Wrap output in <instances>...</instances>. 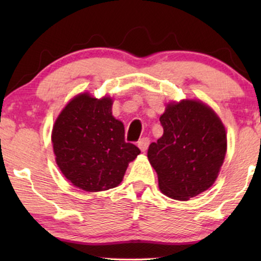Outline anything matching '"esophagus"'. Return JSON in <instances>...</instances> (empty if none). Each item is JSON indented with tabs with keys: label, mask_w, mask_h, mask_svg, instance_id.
Listing matches in <instances>:
<instances>
[{
	"label": "esophagus",
	"mask_w": 261,
	"mask_h": 261,
	"mask_svg": "<svg viewBox=\"0 0 261 261\" xmlns=\"http://www.w3.org/2000/svg\"><path fill=\"white\" fill-rule=\"evenodd\" d=\"M148 145H149L148 138H142L141 140H139V142H138V147L141 149V152H145L146 149L148 148Z\"/></svg>",
	"instance_id": "34e87169"
}]
</instances>
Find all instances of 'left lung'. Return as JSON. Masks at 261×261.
<instances>
[{
	"label": "left lung",
	"instance_id": "left-lung-1",
	"mask_svg": "<svg viewBox=\"0 0 261 261\" xmlns=\"http://www.w3.org/2000/svg\"><path fill=\"white\" fill-rule=\"evenodd\" d=\"M164 134L148 147L149 163L167 197L188 201L208 190L219 176L227 135L216 113L201 101L171 102L160 116Z\"/></svg>",
	"mask_w": 261,
	"mask_h": 261
}]
</instances>
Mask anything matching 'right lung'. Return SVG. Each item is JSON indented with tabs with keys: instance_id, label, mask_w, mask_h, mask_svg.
Returning a JSON list of instances; mask_svg holds the SVG:
<instances>
[{
	"instance_id": "1",
	"label": "right lung",
	"mask_w": 261,
	"mask_h": 261,
	"mask_svg": "<svg viewBox=\"0 0 261 261\" xmlns=\"http://www.w3.org/2000/svg\"><path fill=\"white\" fill-rule=\"evenodd\" d=\"M113 99L84 92L67 103L52 129L56 163L72 185L97 192L116 188L140 149L124 141V127L112 113Z\"/></svg>"
}]
</instances>
